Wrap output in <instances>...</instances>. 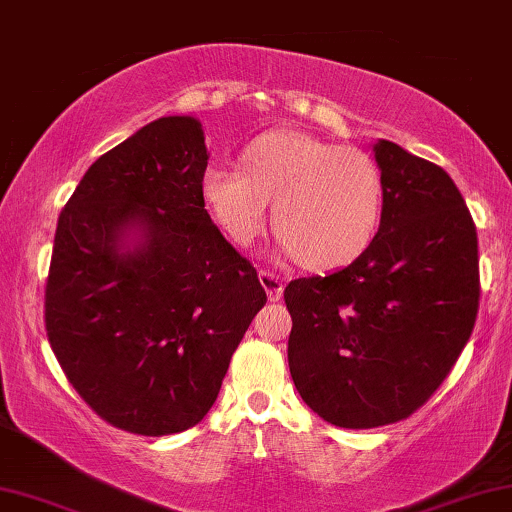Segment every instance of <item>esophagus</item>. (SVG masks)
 Returning <instances> with one entry per match:
<instances>
[{"mask_svg": "<svg viewBox=\"0 0 512 512\" xmlns=\"http://www.w3.org/2000/svg\"><path fill=\"white\" fill-rule=\"evenodd\" d=\"M258 279H261V286L267 290V297L270 302H279L283 295V279L277 277V274L270 270H261L258 272Z\"/></svg>", "mask_w": 512, "mask_h": 512, "instance_id": "obj_1", "label": "esophagus"}]
</instances>
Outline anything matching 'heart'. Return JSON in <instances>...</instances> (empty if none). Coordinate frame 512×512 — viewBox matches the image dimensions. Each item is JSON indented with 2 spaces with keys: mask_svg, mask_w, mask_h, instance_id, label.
Returning a JSON list of instances; mask_svg holds the SVG:
<instances>
[{
  "mask_svg": "<svg viewBox=\"0 0 512 512\" xmlns=\"http://www.w3.org/2000/svg\"><path fill=\"white\" fill-rule=\"evenodd\" d=\"M201 192L238 245H251L265 231L274 203L283 251L311 270L355 261L375 238L384 201L371 155L302 132L258 139L247 148L245 169L210 164Z\"/></svg>",
  "mask_w": 512,
  "mask_h": 512,
  "instance_id": "heart-1",
  "label": "heart"
}]
</instances>
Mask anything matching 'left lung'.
<instances>
[{"label":"left lung","mask_w":512,"mask_h":512,"mask_svg":"<svg viewBox=\"0 0 512 512\" xmlns=\"http://www.w3.org/2000/svg\"><path fill=\"white\" fill-rule=\"evenodd\" d=\"M382 171L380 229L327 277L290 281L288 366L297 391L338 428L403 421L439 389L478 313V238L451 176L393 141Z\"/></svg>","instance_id":"left-lung-1"}]
</instances>
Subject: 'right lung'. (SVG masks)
I'll use <instances>...</instances> for the list:
<instances>
[{
	"label": "right lung",
	"instance_id": "obj_1",
	"mask_svg": "<svg viewBox=\"0 0 512 512\" xmlns=\"http://www.w3.org/2000/svg\"><path fill=\"white\" fill-rule=\"evenodd\" d=\"M206 167L201 123L164 116L98 157L59 215L47 338L84 403L135 435L208 414L267 302L256 267L212 224Z\"/></svg>",
	"mask_w": 512,
	"mask_h": 512
}]
</instances>
